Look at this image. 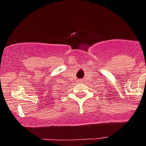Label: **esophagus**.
Masks as SVG:
<instances>
[{
	"mask_svg": "<svg viewBox=\"0 0 146 146\" xmlns=\"http://www.w3.org/2000/svg\"><path fill=\"white\" fill-rule=\"evenodd\" d=\"M83 82H84V80H82V79L78 80V83H80V84H81V83H83Z\"/></svg>",
	"mask_w": 146,
	"mask_h": 146,
	"instance_id": "esophagus-1",
	"label": "esophagus"
}]
</instances>
